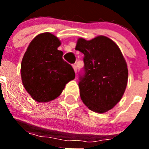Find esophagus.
Segmentation results:
<instances>
[{
	"instance_id": "34e87169",
	"label": "esophagus",
	"mask_w": 149,
	"mask_h": 149,
	"mask_svg": "<svg viewBox=\"0 0 149 149\" xmlns=\"http://www.w3.org/2000/svg\"><path fill=\"white\" fill-rule=\"evenodd\" d=\"M72 66H73V68H74V72H75V73H77V65H76L75 64H74Z\"/></svg>"
}]
</instances>
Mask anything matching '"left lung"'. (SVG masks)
<instances>
[{"instance_id": "8db88e82", "label": "left lung", "mask_w": 149, "mask_h": 149, "mask_svg": "<svg viewBox=\"0 0 149 149\" xmlns=\"http://www.w3.org/2000/svg\"><path fill=\"white\" fill-rule=\"evenodd\" d=\"M75 49L84 54V74L78 84L81 100L96 113L111 110L123 96L128 77L120 49L104 36L89 41L80 38Z\"/></svg>"}]
</instances>
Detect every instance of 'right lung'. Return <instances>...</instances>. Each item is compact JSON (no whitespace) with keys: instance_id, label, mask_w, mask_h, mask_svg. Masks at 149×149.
<instances>
[{"instance_id":"right-lung-1","label":"right lung","mask_w":149,"mask_h":149,"mask_svg":"<svg viewBox=\"0 0 149 149\" xmlns=\"http://www.w3.org/2000/svg\"><path fill=\"white\" fill-rule=\"evenodd\" d=\"M60 41L50 33L36 36L29 45L21 65V76L27 93L38 102H48L62 93L65 84L74 79L72 65L57 50Z\"/></svg>"}]
</instances>
